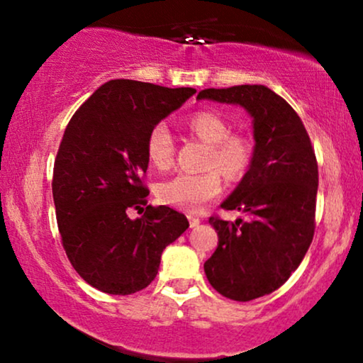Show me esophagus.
<instances>
[{"mask_svg":"<svg viewBox=\"0 0 363 363\" xmlns=\"http://www.w3.org/2000/svg\"><path fill=\"white\" fill-rule=\"evenodd\" d=\"M187 218H189V225H191V228H194V227H198L199 225V218H196V216H187Z\"/></svg>","mask_w":363,"mask_h":363,"instance_id":"34e87169","label":"esophagus"}]
</instances>
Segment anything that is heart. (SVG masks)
<instances>
[{
	"label": "heart",
	"instance_id": "1",
	"mask_svg": "<svg viewBox=\"0 0 363 363\" xmlns=\"http://www.w3.org/2000/svg\"><path fill=\"white\" fill-rule=\"evenodd\" d=\"M187 128L199 140L210 145L206 155V172H181L162 182L157 196L164 205L184 211H199L222 193V177L235 181L247 172L252 162V141L244 135H232L230 124L211 111H199L187 119ZM174 136L167 124L158 123L150 129L147 157L157 169H169L174 162Z\"/></svg>",
	"mask_w": 363,
	"mask_h": 363
}]
</instances>
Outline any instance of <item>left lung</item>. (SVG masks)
Instances as JSON below:
<instances>
[{
    "mask_svg": "<svg viewBox=\"0 0 363 363\" xmlns=\"http://www.w3.org/2000/svg\"><path fill=\"white\" fill-rule=\"evenodd\" d=\"M205 99L244 107L252 118V162L222 203L245 216L232 223L211 216L218 247L205 262V273L223 297L254 301L280 289L309 249L318 162L298 114L268 86L206 89L198 94V101Z\"/></svg>",
    "mask_w": 363,
    "mask_h": 363,
    "instance_id": "left-lung-1",
    "label": "left lung"
}]
</instances>
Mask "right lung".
<instances>
[{"label":"right lung","mask_w":363,"mask_h":363,"mask_svg":"<svg viewBox=\"0 0 363 363\" xmlns=\"http://www.w3.org/2000/svg\"><path fill=\"white\" fill-rule=\"evenodd\" d=\"M194 89H167L136 80L99 86L66 126L54 162L52 198L66 256L94 289L129 295L157 277L164 249L189 222L169 206H147L141 177L147 138Z\"/></svg>","instance_id":"right-lung-1"}]
</instances>
